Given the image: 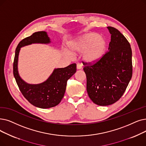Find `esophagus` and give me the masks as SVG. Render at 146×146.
Listing matches in <instances>:
<instances>
[{
	"instance_id": "34e87169",
	"label": "esophagus",
	"mask_w": 146,
	"mask_h": 146,
	"mask_svg": "<svg viewBox=\"0 0 146 146\" xmlns=\"http://www.w3.org/2000/svg\"><path fill=\"white\" fill-rule=\"evenodd\" d=\"M76 67H77L78 70H80L82 68V64H79V63H78L77 65H76Z\"/></svg>"
}]
</instances>
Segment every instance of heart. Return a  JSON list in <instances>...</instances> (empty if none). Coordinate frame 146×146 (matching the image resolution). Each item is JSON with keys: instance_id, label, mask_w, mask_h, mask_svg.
Segmentation results:
<instances>
[{"instance_id": "heart-1", "label": "heart", "mask_w": 146, "mask_h": 146, "mask_svg": "<svg viewBox=\"0 0 146 146\" xmlns=\"http://www.w3.org/2000/svg\"><path fill=\"white\" fill-rule=\"evenodd\" d=\"M106 46V39L96 33L84 34L68 43L70 51L74 54L82 53V58L88 62L98 61L104 54ZM66 53L71 55L69 52Z\"/></svg>"}]
</instances>
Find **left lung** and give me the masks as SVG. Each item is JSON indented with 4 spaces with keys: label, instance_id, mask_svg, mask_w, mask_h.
<instances>
[{
    "label": "left lung",
    "instance_id": "8db88e82",
    "mask_svg": "<svg viewBox=\"0 0 146 146\" xmlns=\"http://www.w3.org/2000/svg\"><path fill=\"white\" fill-rule=\"evenodd\" d=\"M107 29L111 35L109 51L96 64L84 68L88 96L93 103L102 106L111 105L120 98L132 74L129 43L116 29Z\"/></svg>",
    "mask_w": 146,
    "mask_h": 146
}]
</instances>
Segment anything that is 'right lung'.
<instances>
[{"label":"right lung","mask_w":146,"mask_h":146,"mask_svg":"<svg viewBox=\"0 0 146 146\" xmlns=\"http://www.w3.org/2000/svg\"><path fill=\"white\" fill-rule=\"evenodd\" d=\"M51 42L46 31H37L23 39L18 45L13 65V73L17 84L24 97L35 107L48 109L57 106L64 97L67 82L76 72L74 63L64 68H54L49 77L42 83L30 84L21 79L18 73V62L21 48L32 43L49 44Z\"/></svg>","instance_id":"right-lung-1"}]
</instances>
